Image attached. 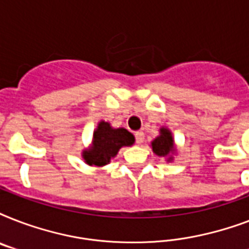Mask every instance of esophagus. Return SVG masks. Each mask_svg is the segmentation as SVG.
Masks as SVG:
<instances>
[{"label":"esophagus","instance_id":"obj_1","mask_svg":"<svg viewBox=\"0 0 249 249\" xmlns=\"http://www.w3.org/2000/svg\"><path fill=\"white\" fill-rule=\"evenodd\" d=\"M134 137H136V142L138 144H141L142 143V142H143V140H144V134H143V132H136V134H134Z\"/></svg>","mask_w":249,"mask_h":249}]
</instances>
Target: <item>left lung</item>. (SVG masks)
I'll list each match as a JSON object with an SVG mask.
<instances>
[{
	"instance_id": "obj_1",
	"label": "left lung",
	"mask_w": 249,
	"mask_h": 249,
	"mask_svg": "<svg viewBox=\"0 0 249 249\" xmlns=\"http://www.w3.org/2000/svg\"><path fill=\"white\" fill-rule=\"evenodd\" d=\"M152 151L155 152L158 156L166 158L168 161L173 160V154L176 152L174 147V140L168 128H160V136H158L155 140L151 142Z\"/></svg>"
}]
</instances>
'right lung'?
Masks as SVG:
<instances>
[{"instance_id":"right-lung-1","label":"right lung","mask_w":249,"mask_h":249,"mask_svg":"<svg viewBox=\"0 0 249 249\" xmlns=\"http://www.w3.org/2000/svg\"><path fill=\"white\" fill-rule=\"evenodd\" d=\"M134 136L124 128H112L109 123L101 121L93 133V142L88 150L83 151V159L89 165L103 166L124 146H132Z\"/></svg>"}]
</instances>
